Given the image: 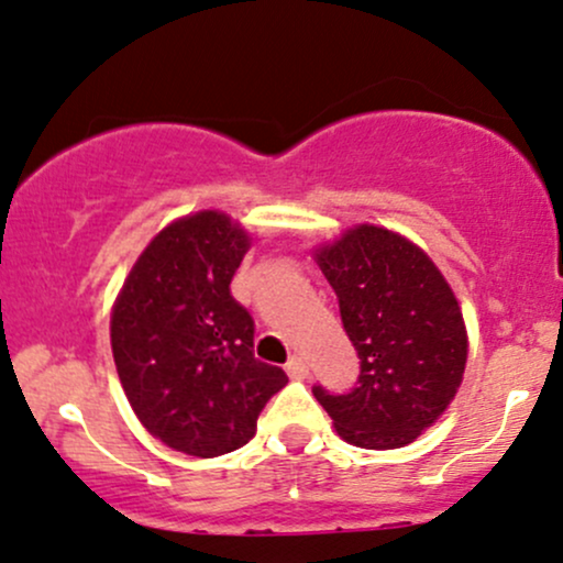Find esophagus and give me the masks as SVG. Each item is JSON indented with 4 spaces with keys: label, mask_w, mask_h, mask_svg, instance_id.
I'll return each mask as SVG.
<instances>
[{
    "label": "esophagus",
    "mask_w": 563,
    "mask_h": 563,
    "mask_svg": "<svg viewBox=\"0 0 563 563\" xmlns=\"http://www.w3.org/2000/svg\"><path fill=\"white\" fill-rule=\"evenodd\" d=\"M284 368H287V374L292 376V379H306V376H308V363L302 361L300 355H292V358L287 361V366H284Z\"/></svg>",
    "instance_id": "1"
}]
</instances>
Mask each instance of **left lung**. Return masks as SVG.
<instances>
[{
  "label": "left lung",
  "mask_w": 563,
  "mask_h": 563,
  "mask_svg": "<svg viewBox=\"0 0 563 563\" xmlns=\"http://www.w3.org/2000/svg\"><path fill=\"white\" fill-rule=\"evenodd\" d=\"M358 350L361 376L345 395L313 387L340 438L368 451L413 442L440 419L466 368V327L451 284L424 250L361 223L316 250Z\"/></svg>",
  "instance_id": "8db88e82"
}]
</instances>
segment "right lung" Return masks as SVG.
I'll return each instance as SVG.
<instances>
[{"label": "right lung", "instance_id": "1", "mask_svg": "<svg viewBox=\"0 0 563 563\" xmlns=\"http://www.w3.org/2000/svg\"><path fill=\"white\" fill-rule=\"evenodd\" d=\"M247 250V231L218 210L178 218L144 247L112 306L125 398L152 438L197 459L247 445L287 385L279 366L255 358V321L231 297Z\"/></svg>", "mask_w": 563, "mask_h": 563}]
</instances>
